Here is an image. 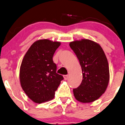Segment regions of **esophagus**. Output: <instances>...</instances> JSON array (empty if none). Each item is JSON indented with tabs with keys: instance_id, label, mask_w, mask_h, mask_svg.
<instances>
[{
	"instance_id": "obj_1",
	"label": "esophagus",
	"mask_w": 125,
	"mask_h": 125,
	"mask_svg": "<svg viewBox=\"0 0 125 125\" xmlns=\"http://www.w3.org/2000/svg\"><path fill=\"white\" fill-rule=\"evenodd\" d=\"M68 75H64L63 77H64V79L65 80H67L68 79Z\"/></svg>"
}]
</instances>
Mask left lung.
Wrapping results in <instances>:
<instances>
[{
  "mask_svg": "<svg viewBox=\"0 0 125 125\" xmlns=\"http://www.w3.org/2000/svg\"><path fill=\"white\" fill-rule=\"evenodd\" d=\"M70 46L79 61L83 76L81 85L73 89L74 96L81 103L93 102L104 93L108 85L107 58L100 44L90 40L74 41Z\"/></svg>",
  "mask_w": 125,
  "mask_h": 125,
  "instance_id": "8db88e82",
  "label": "left lung"
}]
</instances>
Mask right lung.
Returning <instances> with one entry per match:
<instances>
[{
    "label": "right lung",
    "mask_w": 125,
    "mask_h": 125,
    "mask_svg": "<svg viewBox=\"0 0 125 125\" xmlns=\"http://www.w3.org/2000/svg\"><path fill=\"white\" fill-rule=\"evenodd\" d=\"M60 45V42L40 40L32 44L23 58L19 72L21 85L28 97L36 103L54 98L63 79L56 73V64L52 60Z\"/></svg>",
    "instance_id": "obj_1"
}]
</instances>
